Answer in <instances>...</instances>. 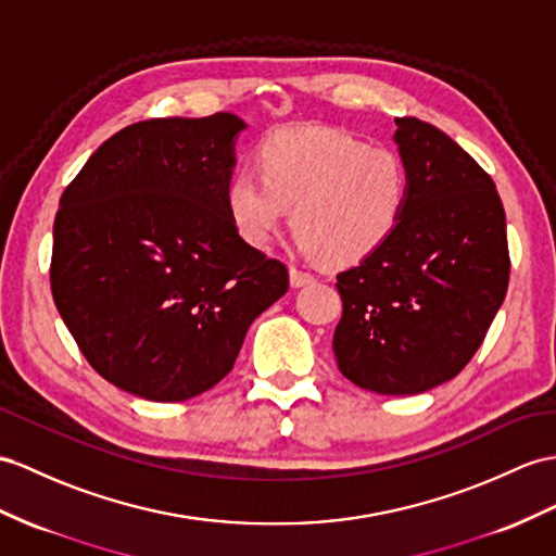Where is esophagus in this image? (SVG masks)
Masks as SVG:
<instances>
[{
  "instance_id": "esophagus-1",
  "label": "esophagus",
  "mask_w": 556,
  "mask_h": 556,
  "mask_svg": "<svg viewBox=\"0 0 556 556\" xmlns=\"http://www.w3.org/2000/svg\"><path fill=\"white\" fill-rule=\"evenodd\" d=\"M314 280H316V276H311L308 270L290 266V286L292 288H304V286H308V282H314Z\"/></svg>"
}]
</instances>
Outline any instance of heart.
Masks as SVG:
<instances>
[{"label": "heart", "mask_w": 556, "mask_h": 556, "mask_svg": "<svg viewBox=\"0 0 556 556\" xmlns=\"http://www.w3.org/2000/svg\"><path fill=\"white\" fill-rule=\"evenodd\" d=\"M260 172L240 169L226 188L238 233L268 248L288 207L296 245L330 264H356L396 233L408 210L410 174L401 155L349 134L292 127L260 151Z\"/></svg>", "instance_id": "1"}]
</instances>
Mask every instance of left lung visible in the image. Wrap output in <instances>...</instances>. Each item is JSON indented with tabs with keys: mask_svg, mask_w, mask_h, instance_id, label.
<instances>
[{
	"mask_svg": "<svg viewBox=\"0 0 556 556\" xmlns=\"http://www.w3.org/2000/svg\"><path fill=\"white\" fill-rule=\"evenodd\" d=\"M410 200L384 245L337 274L334 358L346 380L387 396L434 389L465 368L503 306L507 224L495 184L448 134L396 117Z\"/></svg>",
	"mask_w": 556,
	"mask_h": 556,
	"instance_id": "left-lung-1",
	"label": "left lung"
}]
</instances>
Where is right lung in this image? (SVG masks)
Masks as SVG:
<instances>
[{
	"label": "right lung",
	"instance_id": "right-lung-1",
	"mask_svg": "<svg viewBox=\"0 0 556 556\" xmlns=\"http://www.w3.org/2000/svg\"><path fill=\"white\" fill-rule=\"evenodd\" d=\"M233 113L162 117L108 139L65 188L51 292L103 380L188 401L233 370L252 320L288 292V268L240 238L226 205Z\"/></svg>",
	"mask_w": 556,
	"mask_h": 556
}]
</instances>
